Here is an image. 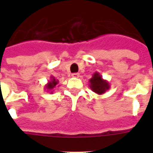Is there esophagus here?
Returning a JSON list of instances; mask_svg holds the SVG:
<instances>
[{
	"instance_id": "obj_1",
	"label": "esophagus",
	"mask_w": 153,
	"mask_h": 153,
	"mask_svg": "<svg viewBox=\"0 0 153 153\" xmlns=\"http://www.w3.org/2000/svg\"><path fill=\"white\" fill-rule=\"evenodd\" d=\"M79 76H80V74L79 73L72 74V77H73V78H79Z\"/></svg>"
}]
</instances>
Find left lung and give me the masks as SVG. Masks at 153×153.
Instances as JSON below:
<instances>
[{
  "label": "left lung",
  "instance_id": "obj_1",
  "mask_svg": "<svg viewBox=\"0 0 153 153\" xmlns=\"http://www.w3.org/2000/svg\"><path fill=\"white\" fill-rule=\"evenodd\" d=\"M89 87L93 92L98 95L104 94L111 88L109 82L103 79L102 76L98 72H95L89 79Z\"/></svg>",
  "mask_w": 153,
  "mask_h": 153
}]
</instances>
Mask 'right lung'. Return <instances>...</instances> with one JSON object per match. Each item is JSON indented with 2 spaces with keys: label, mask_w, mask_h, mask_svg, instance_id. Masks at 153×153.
Returning a JSON list of instances; mask_svg holds the SVG:
<instances>
[{
  "label": "right lung",
  "mask_w": 153,
  "mask_h": 153,
  "mask_svg": "<svg viewBox=\"0 0 153 153\" xmlns=\"http://www.w3.org/2000/svg\"><path fill=\"white\" fill-rule=\"evenodd\" d=\"M58 83H59L58 79H56L54 76H51L50 81H48V83L45 85V90L47 89V92L53 93V89L56 87Z\"/></svg>",
  "instance_id": "1"
}]
</instances>
